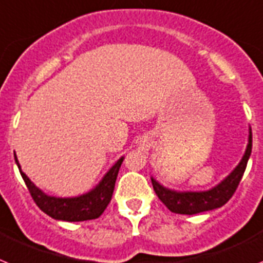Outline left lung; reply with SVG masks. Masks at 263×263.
Returning <instances> with one entry per match:
<instances>
[{"mask_svg":"<svg viewBox=\"0 0 263 263\" xmlns=\"http://www.w3.org/2000/svg\"><path fill=\"white\" fill-rule=\"evenodd\" d=\"M252 129H250L249 144L241 163L227 179L213 189L206 192H175L164 188L156 180L152 179V185H154L157 197L171 212L179 214H197L225 205L238 188L239 181L245 172L248 160L252 154Z\"/></svg>","mask_w":263,"mask_h":263,"instance_id":"left-lung-1","label":"left lung"}]
</instances>
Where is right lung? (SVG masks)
<instances>
[{
	"mask_svg": "<svg viewBox=\"0 0 263 263\" xmlns=\"http://www.w3.org/2000/svg\"><path fill=\"white\" fill-rule=\"evenodd\" d=\"M14 157L15 163L20 168V172H21L22 179H24L27 189L30 192L36 206L51 218L68 221V222L93 220V218H98L100 214L103 213L104 209L111 201V197H112L119 168L123 163V157L119 159L118 163L107 172L103 180L99 182V185L91 192H88V193H86V195L74 198H57L45 195L41 189L36 188L33 182L29 180V177L21 171L17 156Z\"/></svg>",
	"mask_w": 263,
	"mask_h": 263,
	"instance_id": "right-lung-1",
	"label": "right lung"
}]
</instances>
